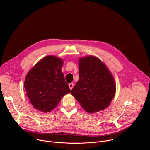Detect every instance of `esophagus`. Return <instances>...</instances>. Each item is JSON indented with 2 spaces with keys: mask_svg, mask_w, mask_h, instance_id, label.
Returning a JSON list of instances; mask_svg holds the SVG:
<instances>
[{
  "mask_svg": "<svg viewBox=\"0 0 150 150\" xmlns=\"http://www.w3.org/2000/svg\"><path fill=\"white\" fill-rule=\"evenodd\" d=\"M69 87L70 90H71L73 88V87H74V83H69Z\"/></svg>",
  "mask_w": 150,
  "mask_h": 150,
  "instance_id": "34e87169",
  "label": "esophagus"
}]
</instances>
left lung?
Returning <instances> with one entry per match:
<instances>
[{"label":"left lung","mask_w":150,"mask_h":150,"mask_svg":"<svg viewBox=\"0 0 150 150\" xmlns=\"http://www.w3.org/2000/svg\"><path fill=\"white\" fill-rule=\"evenodd\" d=\"M116 84L105 64L97 57L89 56L79 60V79L72 95L90 113L104 110L115 97Z\"/></svg>","instance_id":"left-lung-1"}]
</instances>
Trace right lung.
<instances>
[{"label":"right lung","instance_id":"obj_1","mask_svg":"<svg viewBox=\"0 0 150 150\" xmlns=\"http://www.w3.org/2000/svg\"><path fill=\"white\" fill-rule=\"evenodd\" d=\"M63 64L59 57L46 56L35 64L25 77L27 96L34 108L40 112L52 111L64 96L71 93L61 71Z\"/></svg>","mask_w":150,"mask_h":150}]
</instances>
